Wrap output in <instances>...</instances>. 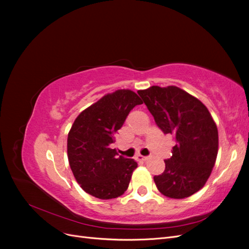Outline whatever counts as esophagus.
<instances>
[{
    "label": "esophagus",
    "instance_id": "obj_1",
    "mask_svg": "<svg viewBox=\"0 0 249 249\" xmlns=\"http://www.w3.org/2000/svg\"><path fill=\"white\" fill-rule=\"evenodd\" d=\"M136 160L137 161H146L147 160V157H144V156H142V155H137L136 156Z\"/></svg>",
    "mask_w": 249,
    "mask_h": 249
}]
</instances>
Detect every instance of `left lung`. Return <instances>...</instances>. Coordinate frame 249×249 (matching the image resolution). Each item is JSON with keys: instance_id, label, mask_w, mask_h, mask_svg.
I'll use <instances>...</instances> for the list:
<instances>
[{"instance_id": "8db88e82", "label": "left lung", "mask_w": 249, "mask_h": 249, "mask_svg": "<svg viewBox=\"0 0 249 249\" xmlns=\"http://www.w3.org/2000/svg\"><path fill=\"white\" fill-rule=\"evenodd\" d=\"M164 134L176 137L165 170L155 176L156 186L170 198H185L205 186L216 162L218 130L208 108L177 86L138 90Z\"/></svg>"}]
</instances>
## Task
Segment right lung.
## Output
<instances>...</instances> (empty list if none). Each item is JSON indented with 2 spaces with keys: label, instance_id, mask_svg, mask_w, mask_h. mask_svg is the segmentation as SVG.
<instances>
[{
  "label": "right lung",
  "instance_id": "right-lung-1",
  "mask_svg": "<svg viewBox=\"0 0 249 249\" xmlns=\"http://www.w3.org/2000/svg\"><path fill=\"white\" fill-rule=\"evenodd\" d=\"M141 104L132 90L119 89L82 111L73 122L67 136V157L74 178L86 193L111 199L126 191L137 163L118 156L110 144L130 111Z\"/></svg>",
  "mask_w": 249,
  "mask_h": 249
}]
</instances>
